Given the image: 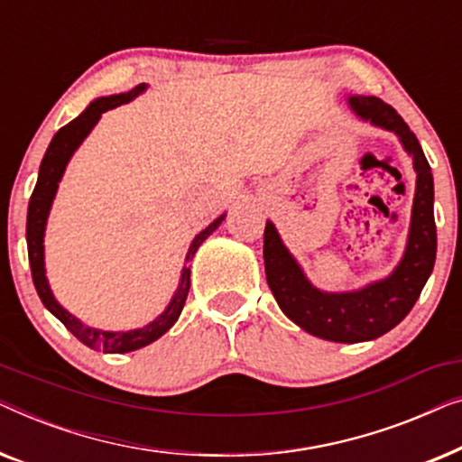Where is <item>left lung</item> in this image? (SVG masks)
<instances>
[{"instance_id": "1", "label": "left lung", "mask_w": 462, "mask_h": 462, "mask_svg": "<svg viewBox=\"0 0 462 462\" xmlns=\"http://www.w3.org/2000/svg\"><path fill=\"white\" fill-rule=\"evenodd\" d=\"M351 111L376 128L395 132L416 170V193L406 252L393 273L353 292H324L315 288L283 245L275 225L264 226V273L277 305L296 326L334 343L374 340L410 313L435 264L438 231L433 218V174L419 138L393 106L376 97H349Z\"/></svg>"}]
</instances>
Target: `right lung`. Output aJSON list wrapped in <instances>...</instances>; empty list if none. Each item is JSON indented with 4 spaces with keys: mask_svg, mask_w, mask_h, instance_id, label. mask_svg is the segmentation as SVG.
<instances>
[{
    "mask_svg": "<svg viewBox=\"0 0 462 462\" xmlns=\"http://www.w3.org/2000/svg\"><path fill=\"white\" fill-rule=\"evenodd\" d=\"M144 90H147V84H138L136 88H132L130 92L97 98L94 103H90V106H86V111L81 113V116H78L73 122L62 125V128L56 132L52 143H50V147L46 151V155H43L42 160L40 174H37V185L33 189V195H31L29 199V210H27V250H29L31 275H33L35 290L37 294H40L43 307H46L56 319H60L67 330L71 332L79 343H84L94 351H103V353L136 351L141 349V346H147L153 343V340L160 338L162 334H166L170 328L176 324L182 307H185L189 286H191V267H182L179 290H176L172 300H170L166 311H163L160 318L149 321L147 326L136 328V330L105 332V330H98V328L86 326L84 321L69 313L67 309L54 299L46 277V263H43V233H46L48 214H50V208H52L56 189H59V182L62 179V174H65V168L69 160H71V155L78 151L79 144L84 143V138L90 134L92 128L98 124V119L105 111L116 109V106L124 103H130L132 98L138 97V94ZM223 220H225V214H220L214 223H210L204 231H199L198 236H195L191 245H189V252L185 258L187 263L195 256V252H198L199 245L206 242L208 236H212V233L218 229V225L223 223Z\"/></svg>",
    "mask_w": 462,
    "mask_h": 462,
    "instance_id": "1",
    "label": "right lung"
}]
</instances>
